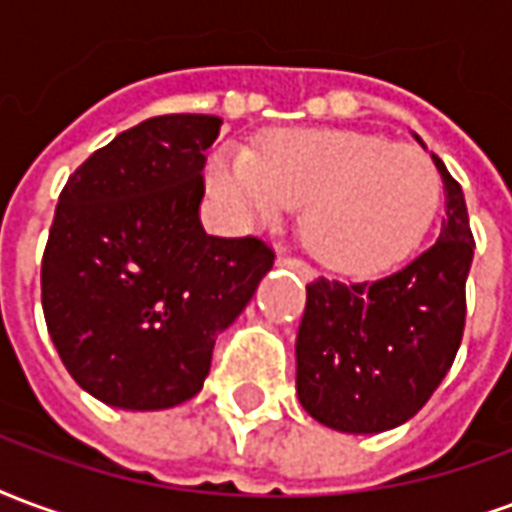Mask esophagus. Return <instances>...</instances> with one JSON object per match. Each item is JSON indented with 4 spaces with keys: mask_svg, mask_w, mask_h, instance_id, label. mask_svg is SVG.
I'll return each instance as SVG.
<instances>
[{
    "mask_svg": "<svg viewBox=\"0 0 512 512\" xmlns=\"http://www.w3.org/2000/svg\"><path fill=\"white\" fill-rule=\"evenodd\" d=\"M278 267H286V270H294L300 278H305V281H311L313 278V270L305 264L302 259H297V256H289V253H281L278 256Z\"/></svg>",
    "mask_w": 512,
    "mask_h": 512,
    "instance_id": "esophagus-1",
    "label": "esophagus"
}]
</instances>
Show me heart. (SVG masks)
Returning <instances> with one entry per match:
<instances>
[{
	"mask_svg": "<svg viewBox=\"0 0 512 512\" xmlns=\"http://www.w3.org/2000/svg\"><path fill=\"white\" fill-rule=\"evenodd\" d=\"M212 185L253 218L308 207L302 240L327 267L349 275L390 270L434 223L442 179L417 147L354 130H283L256 158L220 155Z\"/></svg>",
	"mask_w": 512,
	"mask_h": 512,
	"instance_id": "heart-1",
	"label": "heart"
}]
</instances>
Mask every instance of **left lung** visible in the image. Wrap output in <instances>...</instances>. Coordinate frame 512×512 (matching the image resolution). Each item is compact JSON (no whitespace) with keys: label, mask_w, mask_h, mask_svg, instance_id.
Here are the masks:
<instances>
[{"label":"left lung","mask_w":512,"mask_h":512,"mask_svg":"<svg viewBox=\"0 0 512 512\" xmlns=\"http://www.w3.org/2000/svg\"><path fill=\"white\" fill-rule=\"evenodd\" d=\"M431 158L445 182L439 240L374 283H308L297 395L313 420L335 431L379 434L412 420L461 346L475 237L461 185Z\"/></svg>","instance_id":"8db88e82"}]
</instances>
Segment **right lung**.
Returning <instances> with one entry per match:
<instances>
[{
	"instance_id": "obj_1",
	"label": "right lung",
	"mask_w": 512,
	"mask_h": 512,
	"mask_svg": "<svg viewBox=\"0 0 512 512\" xmlns=\"http://www.w3.org/2000/svg\"><path fill=\"white\" fill-rule=\"evenodd\" d=\"M223 119L163 114L92 152L59 193L40 292L62 363L98 401L169 409L199 393L212 346L251 302L275 253L210 237L204 163Z\"/></svg>"
}]
</instances>
